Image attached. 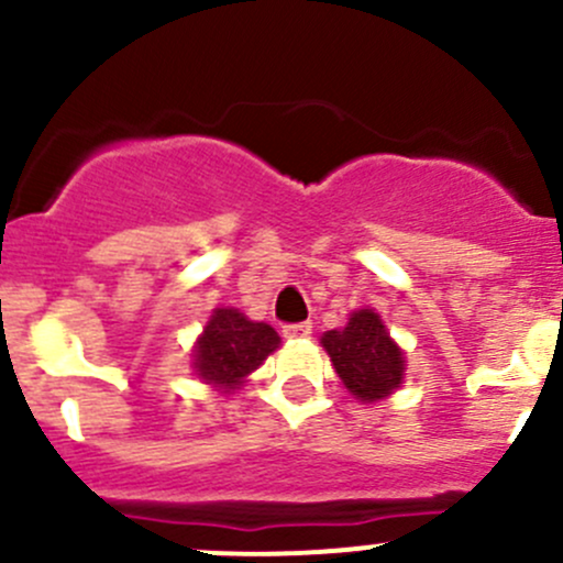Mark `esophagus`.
Listing matches in <instances>:
<instances>
[{"label":"esophagus","mask_w":563,"mask_h":563,"mask_svg":"<svg viewBox=\"0 0 563 563\" xmlns=\"http://www.w3.org/2000/svg\"><path fill=\"white\" fill-rule=\"evenodd\" d=\"M310 334H313V327H310L308 321L286 323V327H283V338L286 340H305V338H310Z\"/></svg>","instance_id":"34e87169"}]
</instances>
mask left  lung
I'll list each match as a JSON object with an SVG mask.
<instances>
[{
  "instance_id": "1",
  "label": "left lung",
  "mask_w": 563,
  "mask_h": 563,
  "mask_svg": "<svg viewBox=\"0 0 563 563\" xmlns=\"http://www.w3.org/2000/svg\"><path fill=\"white\" fill-rule=\"evenodd\" d=\"M343 387L362 402L391 395L406 376V356L389 338L376 310H354L343 329H329L321 338Z\"/></svg>"
}]
</instances>
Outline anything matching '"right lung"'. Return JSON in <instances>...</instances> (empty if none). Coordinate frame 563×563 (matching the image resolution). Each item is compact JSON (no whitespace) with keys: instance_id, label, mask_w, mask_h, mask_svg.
<instances>
[{"instance_id":"add662e5","label":"right lung","mask_w":563,"mask_h":563,"mask_svg":"<svg viewBox=\"0 0 563 563\" xmlns=\"http://www.w3.org/2000/svg\"><path fill=\"white\" fill-rule=\"evenodd\" d=\"M277 345L280 338L269 323L250 321L234 308H218L192 349V367L198 378L231 391L258 371Z\"/></svg>"}]
</instances>
